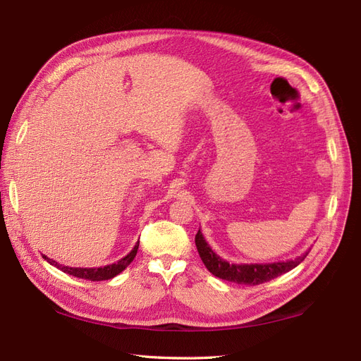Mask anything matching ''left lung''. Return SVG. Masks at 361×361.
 I'll list each match as a JSON object with an SVG mask.
<instances>
[{"label":"left lung","instance_id":"obj_1","mask_svg":"<svg viewBox=\"0 0 361 361\" xmlns=\"http://www.w3.org/2000/svg\"><path fill=\"white\" fill-rule=\"evenodd\" d=\"M196 247L202 262H204V265L211 274L222 280H228V282L251 286L269 282V280L285 274V272L295 268L306 257L305 254V256L297 257L295 260L267 263V265H257V263L256 265H234V263H231L230 265V263L222 260L209 248L200 230L196 234Z\"/></svg>","mask_w":361,"mask_h":361}]
</instances>
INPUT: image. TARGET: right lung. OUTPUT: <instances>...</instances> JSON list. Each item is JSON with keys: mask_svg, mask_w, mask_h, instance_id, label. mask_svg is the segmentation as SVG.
<instances>
[{"mask_svg": "<svg viewBox=\"0 0 361 361\" xmlns=\"http://www.w3.org/2000/svg\"><path fill=\"white\" fill-rule=\"evenodd\" d=\"M139 248V242L135 245V248L130 251V254L124 259H121L118 263H111V265L107 267H102V268H70V267H63L59 265L58 262L49 259L47 256H42L46 259L50 265L56 267L58 269H61L63 272H67V274L73 276V277H79V279H85V280H92V282H101V280H109L113 279L114 276H118L119 272L124 271L131 262H133L136 252Z\"/></svg>", "mask_w": 361, "mask_h": 361, "instance_id": "1", "label": "right lung"}]
</instances>
